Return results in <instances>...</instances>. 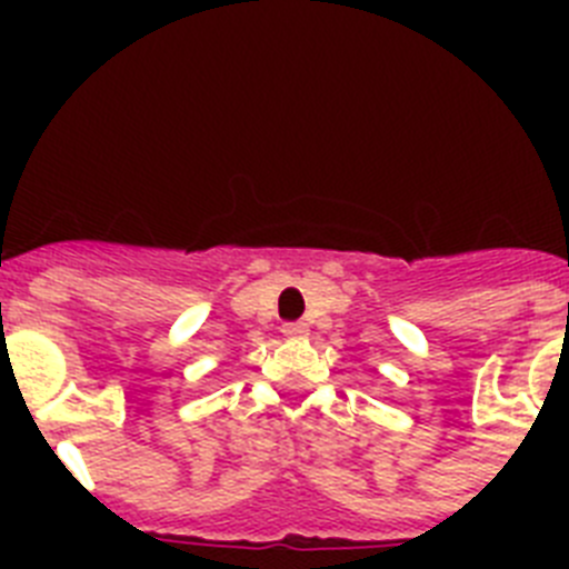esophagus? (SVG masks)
Returning a JSON list of instances; mask_svg holds the SVG:
<instances>
[{
  "instance_id": "1",
  "label": "esophagus",
  "mask_w": 569,
  "mask_h": 569,
  "mask_svg": "<svg viewBox=\"0 0 569 569\" xmlns=\"http://www.w3.org/2000/svg\"><path fill=\"white\" fill-rule=\"evenodd\" d=\"M281 333L288 336V339H308L310 328L305 325V321H296V325H284V328H281Z\"/></svg>"
}]
</instances>
